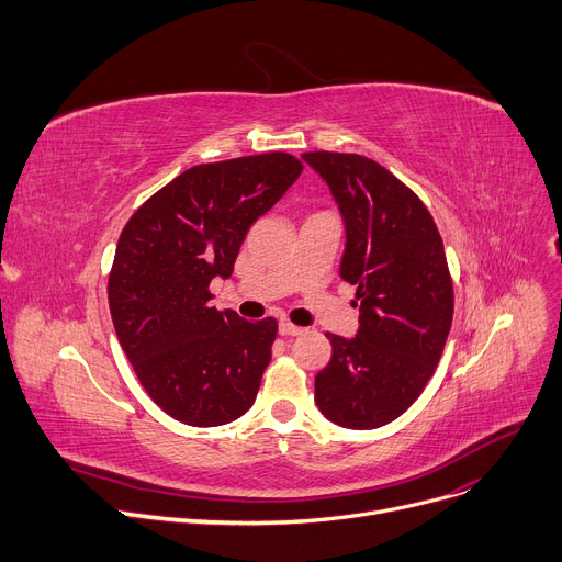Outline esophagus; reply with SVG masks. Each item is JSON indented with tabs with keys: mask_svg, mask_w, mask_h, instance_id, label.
I'll use <instances>...</instances> for the list:
<instances>
[{
	"mask_svg": "<svg viewBox=\"0 0 562 562\" xmlns=\"http://www.w3.org/2000/svg\"><path fill=\"white\" fill-rule=\"evenodd\" d=\"M278 331H280L282 336H297V334H303V327H297V325H293V323H289V321H280V323H278Z\"/></svg>",
	"mask_w": 562,
	"mask_h": 562,
	"instance_id": "esophagus-1",
	"label": "esophagus"
}]
</instances>
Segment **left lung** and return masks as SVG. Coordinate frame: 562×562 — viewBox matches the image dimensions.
<instances>
[{
	"instance_id": "8db88e82",
	"label": "left lung",
	"mask_w": 562,
	"mask_h": 562,
	"mask_svg": "<svg viewBox=\"0 0 562 562\" xmlns=\"http://www.w3.org/2000/svg\"><path fill=\"white\" fill-rule=\"evenodd\" d=\"M346 218L341 278L357 284L355 339L325 334L331 359L316 404L334 425L378 429L414 404L440 361L454 316V284L440 233L418 194L357 154L310 151Z\"/></svg>"
}]
</instances>
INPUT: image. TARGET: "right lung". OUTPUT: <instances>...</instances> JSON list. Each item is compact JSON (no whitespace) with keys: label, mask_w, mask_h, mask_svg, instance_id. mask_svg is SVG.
<instances>
[{"label":"right lung","mask_w":562,"mask_h":562,"mask_svg":"<svg viewBox=\"0 0 562 562\" xmlns=\"http://www.w3.org/2000/svg\"><path fill=\"white\" fill-rule=\"evenodd\" d=\"M301 173L284 151L196 165L144 201L120 235L112 325L148 397L184 425H226L255 402L278 321L212 307L210 282L233 273L248 228Z\"/></svg>","instance_id":"add662e5"}]
</instances>
